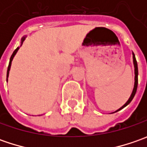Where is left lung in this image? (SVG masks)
Listing matches in <instances>:
<instances>
[{"mask_svg":"<svg viewBox=\"0 0 147 147\" xmlns=\"http://www.w3.org/2000/svg\"><path fill=\"white\" fill-rule=\"evenodd\" d=\"M133 65H134V74H135V76H134V86H133V92H132V94H131L130 97H129L128 100H127V102L123 105V106H121L119 109H118V110H115V112H113V113L118 112V111H119L120 110H122L123 108H124L125 106H127V105L129 104V103L132 101V100H133V97H134V96H135V94H136L137 89H138V63H137V60H136V57H135V55H134L133 52ZM113 113H111V114H113Z\"/></svg>","mask_w":147,"mask_h":147,"instance_id":"obj_1","label":"left lung"}]
</instances>
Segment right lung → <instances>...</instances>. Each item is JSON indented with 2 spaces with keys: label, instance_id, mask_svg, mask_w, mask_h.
<instances>
[{
  "label": "right lung",
  "instance_id": "obj_1",
  "mask_svg": "<svg viewBox=\"0 0 147 147\" xmlns=\"http://www.w3.org/2000/svg\"><path fill=\"white\" fill-rule=\"evenodd\" d=\"M26 37L27 36H24V37L21 38V42H20V47H18L17 48L14 50V51L12 54V55H11V57H10V59H9V66H8V69H7V74H6V82H8V78H9V70H10V67H11V63H12V60L14 59V55H16V53L18 52V51H19V49L20 48V47L22 46V44L23 42H24V40L26 39Z\"/></svg>",
  "mask_w": 147,
  "mask_h": 147
}]
</instances>
